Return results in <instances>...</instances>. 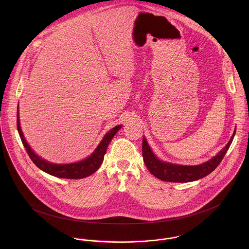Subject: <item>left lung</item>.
<instances>
[{"mask_svg": "<svg viewBox=\"0 0 249 249\" xmlns=\"http://www.w3.org/2000/svg\"><path fill=\"white\" fill-rule=\"evenodd\" d=\"M236 130L234 131L230 141L209 161L196 166H183L167 163L159 160L152 152L145 138H142V153L143 162L147 170L158 179L167 182H191L205 178L211 174L222 161L231 142L234 139Z\"/></svg>", "mask_w": 249, "mask_h": 249, "instance_id": "obj_1", "label": "left lung"}]
</instances>
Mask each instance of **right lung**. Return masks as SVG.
<instances>
[{"mask_svg": "<svg viewBox=\"0 0 249 249\" xmlns=\"http://www.w3.org/2000/svg\"><path fill=\"white\" fill-rule=\"evenodd\" d=\"M122 125H117L111 130H109L105 137L103 138L102 142L99 143L95 151L86 159L71 163V164H53L50 163L42 158H40L36 152L31 148V146L28 144L26 141L21 126H20V121H19V112L17 110V129L21 138V141L23 142L30 158L32 161L36 164V166L42 170L43 172L53 176L55 178H68V179H79L84 178L93 175L98 169L101 167L105 154L107 153V146L110 141L113 139L115 134L121 129Z\"/></svg>", "mask_w": 249, "mask_h": 249, "instance_id": "add662e5", "label": "right lung"}]
</instances>
